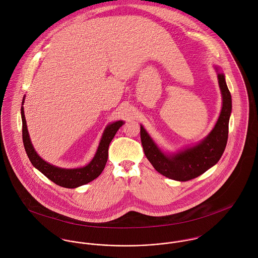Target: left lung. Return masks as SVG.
<instances>
[{
  "instance_id": "obj_1",
  "label": "left lung",
  "mask_w": 258,
  "mask_h": 258,
  "mask_svg": "<svg viewBox=\"0 0 258 258\" xmlns=\"http://www.w3.org/2000/svg\"><path fill=\"white\" fill-rule=\"evenodd\" d=\"M218 78L222 94L221 115L213 131L199 145L176 155H165L155 145L145 129L141 126L140 136L145 156L156 171L163 176L172 180L185 182L201 176L220 161L228 138L231 95L225 83L224 75L219 74Z\"/></svg>"
}]
</instances>
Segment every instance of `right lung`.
<instances>
[{
    "mask_svg": "<svg viewBox=\"0 0 258 258\" xmlns=\"http://www.w3.org/2000/svg\"><path fill=\"white\" fill-rule=\"evenodd\" d=\"M21 110H22V120H23V142L31 163L37 168L38 171H40L46 178H48L54 184H58L63 187H69V188H74L79 185L87 184L93 181L94 179H96L102 173L108 159L109 144L112 139L114 138L116 132L118 131V129L123 125L122 121H117L107 126V128L103 133L101 142L99 144V147L94 158L87 166L80 169L67 170V169H60V168L54 167L44 162L37 155L30 140L24 108L22 107Z\"/></svg>",
    "mask_w": 258,
    "mask_h": 258,
    "instance_id": "add662e5",
    "label": "right lung"
}]
</instances>
